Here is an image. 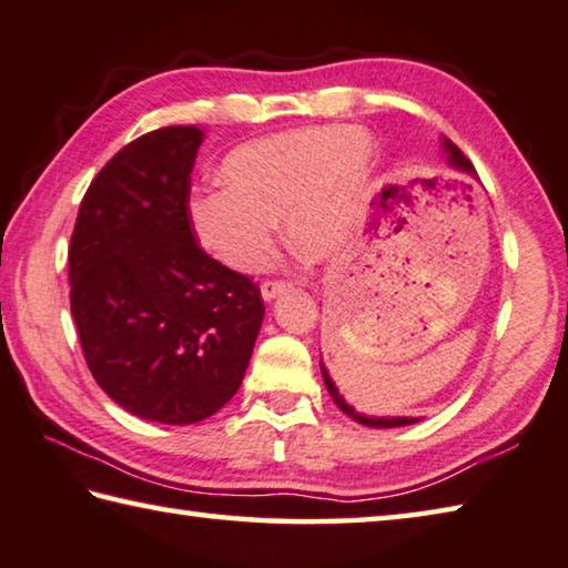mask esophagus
<instances>
[{
    "label": "esophagus",
    "mask_w": 568,
    "mask_h": 568,
    "mask_svg": "<svg viewBox=\"0 0 568 568\" xmlns=\"http://www.w3.org/2000/svg\"><path fill=\"white\" fill-rule=\"evenodd\" d=\"M287 287H291V283H287V281H265L261 285V295L265 297V301H273V297L285 293Z\"/></svg>",
    "instance_id": "obj_1"
}]
</instances>
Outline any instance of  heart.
I'll return each instance as SVG.
<instances>
[{
	"instance_id": "obj_1",
	"label": "heart",
	"mask_w": 568,
	"mask_h": 568,
	"mask_svg": "<svg viewBox=\"0 0 568 568\" xmlns=\"http://www.w3.org/2000/svg\"><path fill=\"white\" fill-rule=\"evenodd\" d=\"M373 166V141L343 123L271 133L235 146L221 163L223 191L193 193L185 219L231 271L271 261L281 219L297 255L325 261L353 239Z\"/></svg>"
}]
</instances>
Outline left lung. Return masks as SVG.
Instances as JSON below:
<instances>
[{
    "label": "left lung",
    "instance_id": "1",
    "mask_svg": "<svg viewBox=\"0 0 568 568\" xmlns=\"http://www.w3.org/2000/svg\"><path fill=\"white\" fill-rule=\"evenodd\" d=\"M442 146H445V151H447L449 166H455V169H459L464 173H469V176H477V171H474L471 161L464 156V153L455 146V143H452L449 139H445V141H442ZM320 373H323L325 387L329 392V397L335 399V405L343 409L347 417H353L355 422H359V425H367V427H405V425H415V422H417L415 417H365V415H359V412H355V407H349L347 402H345V397L339 395L335 383H333V377H329V373H327L323 363H320Z\"/></svg>",
    "mask_w": 568,
    "mask_h": 568
}]
</instances>
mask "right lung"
<instances>
[{
  "label": "right lung",
  "instance_id": "1",
  "mask_svg": "<svg viewBox=\"0 0 568 568\" xmlns=\"http://www.w3.org/2000/svg\"><path fill=\"white\" fill-rule=\"evenodd\" d=\"M195 126L123 146L91 181L69 245L71 315L99 387L131 415L193 425L239 392L265 305L185 219Z\"/></svg>",
  "mask_w": 568,
  "mask_h": 568
}]
</instances>
